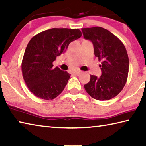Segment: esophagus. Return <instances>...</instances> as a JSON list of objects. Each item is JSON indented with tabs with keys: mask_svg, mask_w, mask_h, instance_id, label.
<instances>
[{
	"mask_svg": "<svg viewBox=\"0 0 146 146\" xmlns=\"http://www.w3.org/2000/svg\"><path fill=\"white\" fill-rule=\"evenodd\" d=\"M82 71H80V70H77V71H75V72H74V73H75V74H76V75H79V74H80L81 73H82Z\"/></svg>",
	"mask_w": 146,
	"mask_h": 146,
	"instance_id": "34e87169",
	"label": "esophagus"
}]
</instances>
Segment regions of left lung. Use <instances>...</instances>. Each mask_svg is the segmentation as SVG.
<instances>
[{
	"label": "left lung",
	"instance_id": "left-lung-1",
	"mask_svg": "<svg viewBox=\"0 0 146 146\" xmlns=\"http://www.w3.org/2000/svg\"><path fill=\"white\" fill-rule=\"evenodd\" d=\"M84 37L93 44L94 53L102 60L100 77L90 75L84 88L91 97L107 100L120 93L126 83L129 58L124 45L115 35L101 27L82 28Z\"/></svg>",
	"mask_w": 146,
	"mask_h": 146
}]
</instances>
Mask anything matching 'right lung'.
<instances>
[{"label":"right lung","instance_id":"obj_1","mask_svg":"<svg viewBox=\"0 0 146 146\" xmlns=\"http://www.w3.org/2000/svg\"><path fill=\"white\" fill-rule=\"evenodd\" d=\"M81 36L78 29L52 28L29 40L22 61V72L27 87L34 95L52 100L62 92L71 75L58 67L53 68V62Z\"/></svg>","mask_w":146,"mask_h":146}]
</instances>
